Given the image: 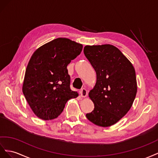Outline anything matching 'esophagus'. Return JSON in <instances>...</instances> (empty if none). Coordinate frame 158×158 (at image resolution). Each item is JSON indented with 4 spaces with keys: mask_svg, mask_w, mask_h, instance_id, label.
<instances>
[{
    "mask_svg": "<svg viewBox=\"0 0 158 158\" xmlns=\"http://www.w3.org/2000/svg\"><path fill=\"white\" fill-rule=\"evenodd\" d=\"M80 94H81V96L82 97H85L87 96L88 94V92L86 89H85V88H83L81 89L80 91Z\"/></svg>",
    "mask_w": 158,
    "mask_h": 158,
    "instance_id": "1",
    "label": "esophagus"
}]
</instances>
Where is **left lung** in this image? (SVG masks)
Here are the masks:
<instances>
[{"label":"left lung","instance_id":"1","mask_svg":"<svg viewBox=\"0 0 158 158\" xmlns=\"http://www.w3.org/2000/svg\"><path fill=\"white\" fill-rule=\"evenodd\" d=\"M83 52L97 74L95 86L89 93L94 108L86 117L99 127H110L127 113L136 97L134 68L112 45L86 46Z\"/></svg>","mask_w":158,"mask_h":158}]
</instances>
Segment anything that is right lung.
Instances as JSON below:
<instances>
[{"mask_svg":"<svg viewBox=\"0 0 158 158\" xmlns=\"http://www.w3.org/2000/svg\"><path fill=\"white\" fill-rule=\"evenodd\" d=\"M82 49V44L60 38L44 44L31 56L22 91L38 118L44 120L56 118L67 101L78 96L70 88L67 66Z\"/></svg>","mask_w":158,"mask_h":158,"instance_id":"1","label":"right lung"}]
</instances>
